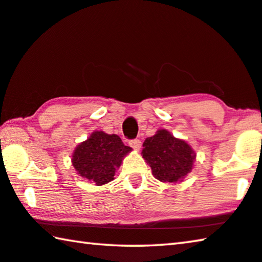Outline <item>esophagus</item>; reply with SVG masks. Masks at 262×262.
Returning a JSON list of instances; mask_svg holds the SVG:
<instances>
[{
	"mask_svg": "<svg viewBox=\"0 0 262 262\" xmlns=\"http://www.w3.org/2000/svg\"><path fill=\"white\" fill-rule=\"evenodd\" d=\"M129 145H130L132 148H134V149H136V150H139V149L141 148L142 143H141V141H140V140L135 139V140H130V141H129Z\"/></svg>",
	"mask_w": 262,
	"mask_h": 262,
	"instance_id": "1",
	"label": "esophagus"
}]
</instances>
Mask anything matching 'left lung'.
I'll use <instances>...</instances> for the list:
<instances>
[{
  "label": "left lung",
  "mask_w": 262,
  "mask_h": 262,
  "mask_svg": "<svg viewBox=\"0 0 262 262\" xmlns=\"http://www.w3.org/2000/svg\"><path fill=\"white\" fill-rule=\"evenodd\" d=\"M142 157L151 167L155 178L163 183H177L183 181L192 171L195 152L184 140L159 129L154 136L145 139Z\"/></svg>",
  "instance_id": "obj_1"
}]
</instances>
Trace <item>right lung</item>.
<instances>
[{"label":"right lung","mask_w":262,"mask_h":262,"mask_svg":"<svg viewBox=\"0 0 262 262\" xmlns=\"http://www.w3.org/2000/svg\"><path fill=\"white\" fill-rule=\"evenodd\" d=\"M129 151L132 148L123 144L118 135L94 132L74 150L72 162L79 176L101 186L114 179L115 170Z\"/></svg>","instance_id":"add662e5"}]
</instances>
